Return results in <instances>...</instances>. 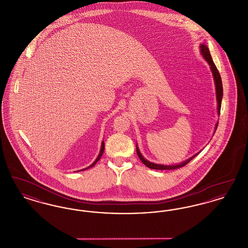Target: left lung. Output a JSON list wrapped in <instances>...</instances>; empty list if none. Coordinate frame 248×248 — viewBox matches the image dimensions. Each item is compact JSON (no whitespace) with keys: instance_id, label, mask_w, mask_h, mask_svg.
Instances as JSON below:
<instances>
[{"instance_id":"left-lung-1","label":"left lung","mask_w":248,"mask_h":248,"mask_svg":"<svg viewBox=\"0 0 248 248\" xmlns=\"http://www.w3.org/2000/svg\"><path fill=\"white\" fill-rule=\"evenodd\" d=\"M200 52L201 54H202V56L203 57V59L207 61V63H208L209 66H210L211 71H212L213 77H214V81H215V86H216L217 101V113H218V115H219V113H220V108H221V100H222V96H223V87H222L221 77H220V74H219V72L217 71V69L215 63L213 62L212 57H211V55H210V52H209L208 47H207L205 45L202 44L200 46ZM217 124H218V123H217V124H216L215 132H216V130L217 128ZM137 154L139 155L140 159L141 160L142 163L146 165L147 167L151 168V169H156V170H173V169H177V168H180V167L187 165V164L189 163L196 155H198V154H200V152H199L198 154L191 156L188 160H186V161H184V162H182V163H180V164L174 165H158V164H154V163H152V162H149L148 160H146V159L142 156V154H140V150H139L138 145H137Z\"/></svg>"}]
</instances>
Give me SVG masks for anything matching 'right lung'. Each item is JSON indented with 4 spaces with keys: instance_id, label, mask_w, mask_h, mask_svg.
I'll return each mask as SVG.
<instances>
[{
    "instance_id": "1",
    "label": "right lung",
    "mask_w": 248,
    "mask_h": 248,
    "mask_svg": "<svg viewBox=\"0 0 248 248\" xmlns=\"http://www.w3.org/2000/svg\"><path fill=\"white\" fill-rule=\"evenodd\" d=\"M104 149H105V143H104V141H102V143H101V149H100V152H99V154H98V156L96 157V159H95V161H94V163L92 164V165H90V166H88L87 168H84V169H82V170H85V169H88V168H90V167H93L98 161H99V159L101 158V156H102V154H103V152H104ZM81 170V171H82ZM80 171V170H79Z\"/></svg>"
}]
</instances>
